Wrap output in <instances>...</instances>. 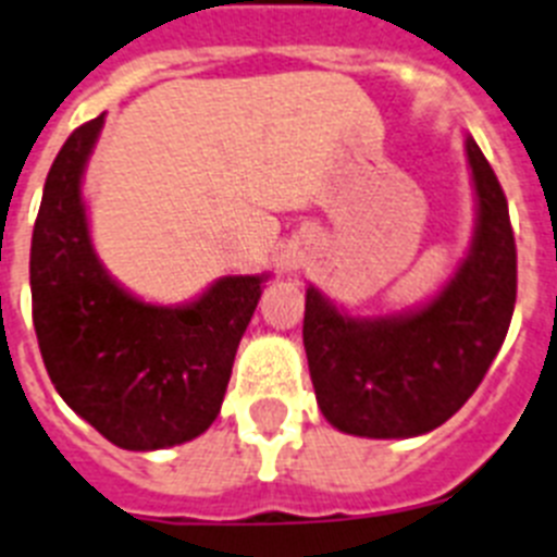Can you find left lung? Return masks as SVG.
Masks as SVG:
<instances>
[{
  "instance_id": "8db88e82",
  "label": "left lung",
  "mask_w": 557,
  "mask_h": 557,
  "mask_svg": "<svg viewBox=\"0 0 557 557\" xmlns=\"http://www.w3.org/2000/svg\"><path fill=\"white\" fill-rule=\"evenodd\" d=\"M479 221L470 255L419 311L359 320L306 292L308 371L322 416L368 438L422 436L475 394L516 308V235L493 166L467 138Z\"/></svg>"
}]
</instances>
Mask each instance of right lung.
<instances>
[{
  "instance_id": "add662e5",
  "label": "right lung",
  "mask_w": 557,
  "mask_h": 557,
  "mask_svg": "<svg viewBox=\"0 0 557 557\" xmlns=\"http://www.w3.org/2000/svg\"><path fill=\"white\" fill-rule=\"evenodd\" d=\"M104 115L73 129L30 243L33 329L59 396L124 450H161L218 419L263 274L221 277L189 306H149L98 263L82 200Z\"/></svg>"
}]
</instances>
